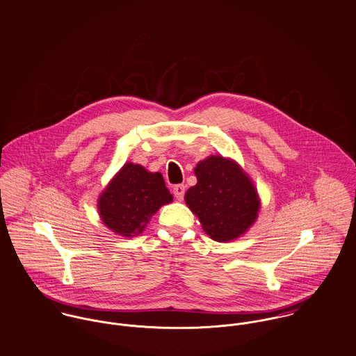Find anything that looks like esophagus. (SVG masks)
Masks as SVG:
<instances>
[{
    "mask_svg": "<svg viewBox=\"0 0 356 356\" xmlns=\"http://www.w3.org/2000/svg\"><path fill=\"white\" fill-rule=\"evenodd\" d=\"M184 193H186V186L184 184H176L173 187V194H175L176 199L181 200L184 197Z\"/></svg>",
    "mask_w": 356,
    "mask_h": 356,
    "instance_id": "34e87169",
    "label": "esophagus"
}]
</instances>
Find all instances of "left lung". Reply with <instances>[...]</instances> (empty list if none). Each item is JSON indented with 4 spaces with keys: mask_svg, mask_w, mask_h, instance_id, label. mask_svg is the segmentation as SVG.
<instances>
[{
    "mask_svg": "<svg viewBox=\"0 0 356 356\" xmlns=\"http://www.w3.org/2000/svg\"><path fill=\"white\" fill-rule=\"evenodd\" d=\"M194 172L197 183L184 199L206 235L221 243L244 235L261 207L251 179L234 159L221 156L200 161Z\"/></svg>",
    "mask_w": 356,
    "mask_h": 356,
    "instance_id": "8db88e82",
    "label": "left lung"
}]
</instances>
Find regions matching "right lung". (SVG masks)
<instances>
[{"mask_svg": "<svg viewBox=\"0 0 356 356\" xmlns=\"http://www.w3.org/2000/svg\"><path fill=\"white\" fill-rule=\"evenodd\" d=\"M173 200L159 172L127 162L98 199L102 222L121 236L142 234L162 204Z\"/></svg>", "mask_w": 356, "mask_h": 356, "instance_id": "add662e5", "label": "right lung"}]
</instances>
